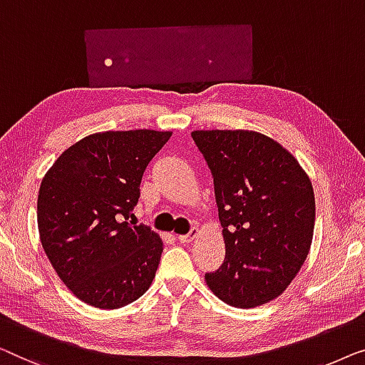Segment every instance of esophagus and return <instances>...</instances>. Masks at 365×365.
<instances>
[{
    "mask_svg": "<svg viewBox=\"0 0 365 365\" xmlns=\"http://www.w3.org/2000/svg\"><path fill=\"white\" fill-rule=\"evenodd\" d=\"M197 236H198V228H192L190 230V233L187 235H178V241H182V243H190V241H193Z\"/></svg>",
    "mask_w": 365,
    "mask_h": 365,
    "instance_id": "34e87169",
    "label": "esophagus"
}]
</instances>
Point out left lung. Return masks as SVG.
Masks as SVG:
<instances>
[{
  "label": "left lung",
  "instance_id": "8db88e82",
  "mask_svg": "<svg viewBox=\"0 0 365 365\" xmlns=\"http://www.w3.org/2000/svg\"><path fill=\"white\" fill-rule=\"evenodd\" d=\"M212 172L227 256L205 281L230 306L273 301L304 263L314 232L309 177L273 138L250 130H195Z\"/></svg>",
  "mask_w": 365,
  "mask_h": 365
}]
</instances>
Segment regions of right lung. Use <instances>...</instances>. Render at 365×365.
<instances>
[{"label":"right lung","mask_w":365,"mask_h":365,"mask_svg":"<svg viewBox=\"0 0 365 365\" xmlns=\"http://www.w3.org/2000/svg\"><path fill=\"white\" fill-rule=\"evenodd\" d=\"M170 135L147 129L92 133L69 147L41 182L38 227L44 253L87 304L127 306L155 278L160 236L127 220L148 162Z\"/></svg>","instance_id":"right-lung-1"}]
</instances>
